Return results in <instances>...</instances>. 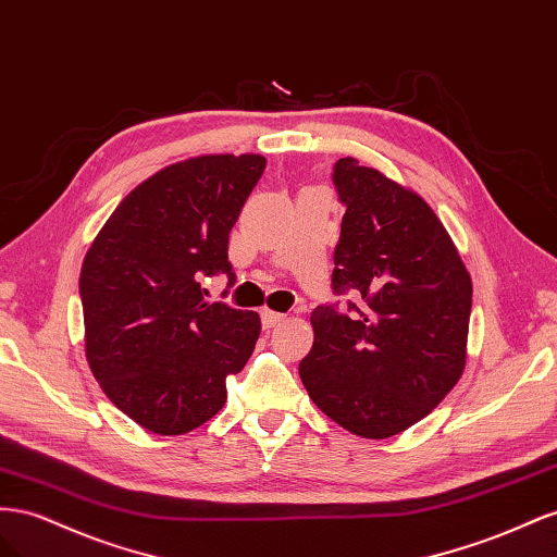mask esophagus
Instances as JSON below:
<instances>
[{
  "label": "esophagus",
  "mask_w": 557,
  "mask_h": 557,
  "mask_svg": "<svg viewBox=\"0 0 557 557\" xmlns=\"http://www.w3.org/2000/svg\"><path fill=\"white\" fill-rule=\"evenodd\" d=\"M284 317H287V314L273 312V310H263V312H261V324H263V329H273V326H277V324L284 322Z\"/></svg>",
  "instance_id": "obj_1"
}]
</instances>
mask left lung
I'll return each instance as SVG.
<instances>
[{
  "mask_svg": "<svg viewBox=\"0 0 557 557\" xmlns=\"http://www.w3.org/2000/svg\"><path fill=\"white\" fill-rule=\"evenodd\" d=\"M345 208L331 289L310 314L298 363L310 399L363 438H389L429 416L465 371L471 277L432 208L383 172L338 158Z\"/></svg>",
  "mask_w": 557,
  "mask_h": 557,
  "instance_id": "8db88e82",
  "label": "left lung"
}]
</instances>
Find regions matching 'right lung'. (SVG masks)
I'll use <instances>...</instances> for the list:
<instances>
[{"instance_id":"1","label":"right lung","mask_w":557,"mask_h":557,"mask_svg":"<svg viewBox=\"0 0 557 557\" xmlns=\"http://www.w3.org/2000/svg\"><path fill=\"white\" fill-rule=\"evenodd\" d=\"M265 158L198 156L141 182L90 245L78 294L86 357L104 394L153 434H186L226 404L261 322L208 300L202 277L228 275V235Z\"/></svg>"}]
</instances>
